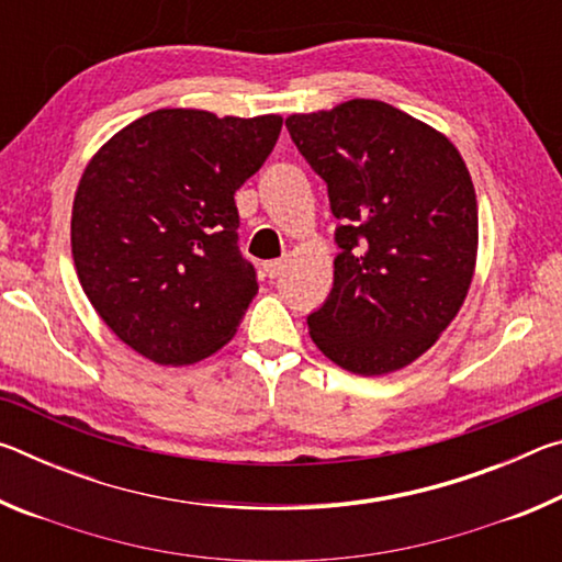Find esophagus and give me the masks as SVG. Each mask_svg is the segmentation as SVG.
<instances>
[{
  "instance_id": "34e87169",
  "label": "esophagus",
  "mask_w": 562,
  "mask_h": 562,
  "mask_svg": "<svg viewBox=\"0 0 562 562\" xmlns=\"http://www.w3.org/2000/svg\"><path fill=\"white\" fill-rule=\"evenodd\" d=\"M284 270V262L282 260H270V262H265V274H268L270 280H274L278 278V274Z\"/></svg>"
}]
</instances>
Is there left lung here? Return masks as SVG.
Masks as SVG:
<instances>
[{
    "label": "left lung",
    "mask_w": 562,
    "mask_h": 562,
    "mask_svg": "<svg viewBox=\"0 0 562 562\" xmlns=\"http://www.w3.org/2000/svg\"><path fill=\"white\" fill-rule=\"evenodd\" d=\"M284 126L341 223L335 288L307 317L312 341L351 374L408 367L459 315L473 280L479 203L459 148L374 99L292 113Z\"/></svg>",
    "instance_id": "obj_1"
}]
</instances>
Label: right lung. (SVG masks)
<instances>
[{
	"label": "right lung",
	"mask_w": 562,
	"mask_h": 562,
	"mask_svg": "<svg viewBox=\"0 0 562 562\" xmlns=\"http://www.w3.org/2000/svg\"><path fill=\"white\" fill-rule=\"evenodd\" d=\"M282 116L158 109L83 168L71 211L76 274L123 345L195 364L235 337L258 294L237 250L235 190L278 144Z\"/></svg>",
	"instance_id": "1"
}]
</instances>
